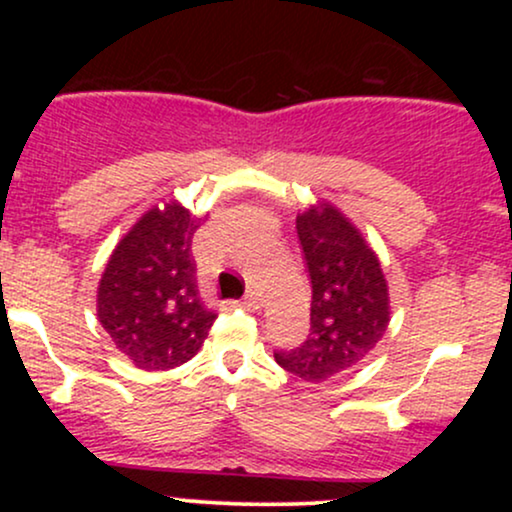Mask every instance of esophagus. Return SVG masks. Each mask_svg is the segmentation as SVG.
I'll use <instances>...</instances> for the list:
<instances>
[{"mask_svg":"<svg viewBox=\"0 0 512 512\" xmlns=\"http://www.w3.org/2000/svg\"><path fill=\"white\" fill-rule=\"evenodd\" d=\"M260 303H262V298H260V293H255V291H248L245 293V298H243V305L248 310H257L260 308Z\"/></svg>","mask_w":512,"mask_h":512,"instance_id":"1","label":"esophagus"}]
</instances>
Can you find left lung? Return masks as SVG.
<instances>
[{"label":"left lung","instance_id":"obj_1","mask_svg":"<svg viewBox=\"0 0 512 512\" xmlns=\"http://www.w3.org/2000/svg\"><path fill=\"white\" fill-rule=\"evenodd\" d=\"M313 301L310 334L296 349L276 351L281 368L308 383L358 366L390 325V293L378 255L330 202L296 219Z\"/></svg>","mask_w":512,"mask_h":512}]
</instances>
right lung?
I'll use <instances>...</instances> for the list:
<instances>
[{"label": "right lung", "instance_id": "right-lung-1", "mask_svg": "<svg viewBox=\"0 0 512 512\" xmlns=\"http://www.w3.org/2000/svg\"><path fill=\"white\" fill-rule=\"evenodd\" d=\"M202 226L182 204L149 209L115 245L98 284V320L137 368L190 361L216 313L199 298L192 236Z\"/></svg>", "mask_w": 512, "mask_h": 512}]
</instances>
